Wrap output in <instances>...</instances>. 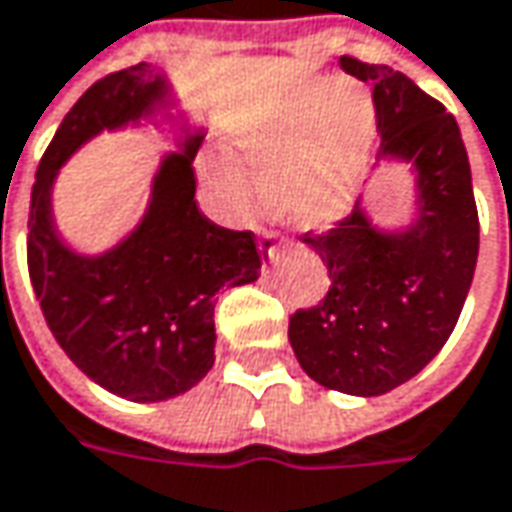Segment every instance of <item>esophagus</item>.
Returning <instances> with one entry per match:
<instances>
[{
	"instance_id": "34e87169",
	"label": "esophagus",
	"mask_w": 512,
	"mask_h": 512,
	"mask_svg": "<svg viewBox=\"0 0 512 512\" xmlns=\"http://www.w3.org/2000/svg\"><path fill=\"white\" fill-rule=\"evenodd\" d=\"M259 247L265 250L270 262H276V259H279V250H276V245H273V236H270V233H262V242H259Z\"/></svg>"
}]
</instances>
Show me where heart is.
Returning a JSON list of instances; mask_svg holds the SVG:
<instances>
[{
  "instance_id": "b5f03b06",
  "label": "heart",
  "mask_w": 512,
  "mask_h": 512,
  "mask_svg": "<svg viewBox=\"0 0 512 512\" xmlns=\"http://www.w3.org/2000/svg\"><path fill=\"white\" fill-rule=\"evenodd\" d=\"M236 148L259 170V193L273 219L322 233L359 202L376 150V108L362 85L319 79L267 122L239 133ZM207 170L225 213H247L250 196L239 162L219 153Z\"/></svg>"
}]
</instances>
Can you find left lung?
<instances>
[{
    "label": "left lung",
    "instance_id": "left-lung-1",
    "mask_svg": "<svg viewBox=\"0 0 512 512\" xmlns=\"http://www.w3.org/2000/svg\"><path fill=\"white\" fill-rule=\"evenodd\" d=\"M339 65L373 85L376 170L404 165L413 207L404 225H382L362 196L333 230L302 236L333 285L290 316L287 339L313 382L370 399L410 382L450 339L476 273L479 213L462 130L442 102L387 65Z\"/></svg>",
    "mask_w": 512,
    "mask_h": 512
}]
</instances>
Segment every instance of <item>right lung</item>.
Segmentation results:
<instances>
[{
  "label": "right lung",
  "mask_w": 512,
  "mask_h": 512,
  "mask_svg": "<svg viewBox=\"0 0 512 512\" xmlns=\"http://www.w3.org/2000/svg\"><path fill=\"white\" fill-rule=\"evenodd\" d=\"M153 124L177 148L160 157L146 213L116 246L82 254L52 216L58 170L102 132ZM205 139L150 62L110 73L68 110L30 193L28 270L59 347L90 382L128 402L182 396L216 362L213 296L262 273L253 233L213 225L196 207L193 156Z\"/></svg>",
  "instance_id": "add662e5"
}]
</instances>
